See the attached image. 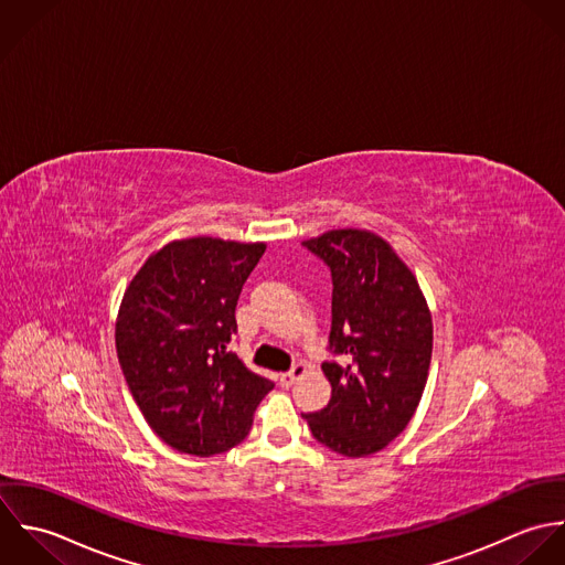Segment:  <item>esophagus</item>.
I'll use <instances>...</instances> for the list:
<instances>
[{"instance_id": "obj_1", "label": "esophagus", "mask_w": 565, "mask_h": 565, "mask_svg": "<svg viewBox=\"0 0 565 565\" xmlns=\"http://www.w3.org/2000/svg\"><path fill=\"white\" fill-rule=\"evenodd\" d=\"M306 371H308V369H306V364H299V362H297V364H292V369H290V371H286V373H281V375H279L281 386H292L299 377H303V375H306Z\"/></svg>"}]
</instances>
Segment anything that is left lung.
Instances as JSON below:
<instances>
[{
    "label": "left lung",
    "mask_w": 565,
    "mask_h": 565,
    "mask_svg": "<svg viewBox=\"0 0 565 565\" xmlns=\"http://www.w3.org/2000/svg\"><path fill=\"white\" fill-rule=\"evenodd\" d=\"M303 246L330 268L334 286L323 362L332 397L303 419L326 448L369 456L399 437L417 411L430 369L433 319L415 275L382 237L339 228Z\"/></svg>",
    "instance_id": "8db88e82"
}]
</instances>
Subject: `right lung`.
<instances>
[{
  "mask_svg": "<svg viewBox=\"0 0 565 565\" xmlns=\"http://www.w3.org/2000/svg\"><path fill=\"white\" fill-rule=\"evenodd\" d=\"M266 244L192 237L163 246L124 292L115 326L121 373L170 448L214 456L237 446L273 382L231 351L235 306Z\"/></svg>",
  "mask_w": 565,
  "mask_h": 565,
  "instance_id": "obj_1",
  "label": "right lung"
}]
</instances>
